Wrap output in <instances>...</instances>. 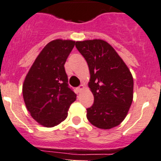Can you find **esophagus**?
<instances>
[{
	"label": "esophagus",
	"mask_w": 161,
	"mask_h": 161,
	"mask_svg": "<svg viewBox=\"0 0 161 161\" xmlns=\"http://www.w3.org/2000/svg\"><path fill=\"white\" fill-rule=\"evenodd\" d=\"M84 88H85L84 85H80L79 86V87H78L77 90H78V91H79V92H81V91H83Z\"/></svg>",
	"instance_id": "esophagus-1"
}]
</instances>
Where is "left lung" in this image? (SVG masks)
<instances>
[{"instance_id": "8db88e82", "label": "left lung", "mask_w": 161, "mask_h": 161, "mask_svg": "<svg viewBox=\"0 0 161 161\" xmlns=\"http://www.w3.org/2000/svg\"><path fill=\"white\" fill-rule=\"evenodd\" d=\"M76 48L85 58L91 79L88 86L94 97L86 110L88 121L109 130L125 118L133 98V79L130 69L109 43L103 40L77 41Z\"/></svg>"}]
</instances>
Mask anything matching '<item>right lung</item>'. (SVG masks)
I'll return each mask as SVG.
<instances>
[{"instance_id": "right-lung-1", "label": "right lung", "mask_w": 161, "mask_h": 161, "mask_svg": "<svg viewBox=\"0 0 161 161\" xmlns=\"http://www.w3.org/2000/svg\"><path fill=\"white\" fill-rule=\"evenodd\" d=\"M75 44L70 40L49 42L28 70L23 83V97L31 116L44 127L64 121L76 94L68 86L64 64Z\"/></svg>"}]
</instances>
